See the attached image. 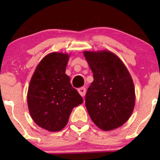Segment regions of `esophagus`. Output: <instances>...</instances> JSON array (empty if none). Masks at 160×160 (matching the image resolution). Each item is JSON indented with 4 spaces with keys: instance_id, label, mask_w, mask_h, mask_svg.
<instances>
[{
    "instance_id": "1",
    "label": "esophagus",
    "mask_w": 160,
    "mask_h": 160,
    "mask_svg": "<svg viewBox=\"0 0 160 160\" xmlns=\"http://www.w3.org/2000/svg\"><path fill=\"white\" fill-rule=\"evenodd\" d=\"M78 92L80 93V95H81L82 97H84L86 95V88L85 87H81L80 89H78Z\"/></svg>"
}]
</instances>
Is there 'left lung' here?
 I'll return each mask as SVG.
<instances>
[{
  "instance_id": "1",
  "label": "left lung",
  "mask_w": 160,
  "mask_h": 160,
  "mask_svg": "<svg viewBox=\"0 0 160 160\" xmlns=\"http://www.w3.org/2000/svg\"><path fill=\"white\" fill-rule=\"evenodd\" d=\"M93 73L85 104L94 123L104 131L122 126L132 113L135 86L123 62L109 51L83 52Z\"/></svg>"
}]
</instances>
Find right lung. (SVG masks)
I'll use <instances>...</instances> for the list:
<instances>
[{
  "label": "right lung",
  "mask_w": 160,
  "mask_h": 160,
  "mask_svg": "<svg viewBox=\"0 0 160 160\" xmlns=\"http://www.w3.org/2000/svg\"><path fill=\"white\" fill-rule=\"evenodd\" d=\"M69 55L52 52L37 66L28 91V106L40 127L58 132L67 125L73 108L83 100L65 74Z\"/></svg>",
  "instance_id": "add662e5"
}]
</instances>
